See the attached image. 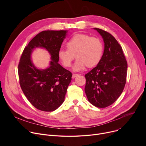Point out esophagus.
<instances>
[{
    "mask_svg": "<svg viewBox=\"0 0 146 146\" xmlns=\"http://www.w3.org/2000/svg\"><path fill=\"white\" fill-rule=\"evenodd\" d=\"M78 76V74L73 73V75H72V78H75L76 77H77V76Z\"/></svg>",
    "mask_w": 146,
    "mask_h": 146,
    "instance_id": "obj_1",
    "label": "esophagus"
}]
</instances>
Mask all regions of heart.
Here are the masks:
<instances>
[{
	"label": "heart",
	"instance_id": "heart-1",
	"mask_svg": "<svg viewBox=\"0 0 146 146\" xmlns=\"http://www.w3.org/2000/svg\"><path fill=\"white\" fill-rule=\"evenodd\" d=\"M66 46L67 49L59 50L58 56L66 68L70 66L76 57L73 66L75 71L84 69L86 66H95L100 61L103 53L102 41L99 37H91L87 34L77 33L73 35L68 40Z\"/></svg>",
	"mask_w": 146,
	"mask_h": 146
}]
</instances>
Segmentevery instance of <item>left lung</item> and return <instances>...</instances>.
<instances>
[{
	"label": "left lung",
	"instance_id": "8db88e82",
	"mask_svg": "<svg viewBox=\"0 0 146 146\" xmlns=\"http://www.w3.org/2000/svg\"><path fill=\"white\" fill-rule=\"evenodd\" d=\"M102 36L105 50L98 65L85 75V92L88 101L105 108L119 98L127 80V61L122 47L109 32L94 28Z\"/></svg>",
	"mask_w": 146,
	"mask_h": 146
}]
</instances>
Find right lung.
<instances>
[{
    "label": "right lung",
    "mask_w": 146,
    "mask_h": 146,
    "mask_svg": "<svg viewBox=\"0 0 146 146\" xmlns=\"http://www.w3.org/2000/svg\"><path fill=\"white\" fill-rule=\"evenodd\" d=\"M66 31H44L35 36L25 47L18 64L19 84L24 95L38 110L52 111L64 102L72 73L61 66L58 52ZM35 47L45 48L51 54L50 67L40 70L33 65L30 54Z\"/></svg>",
    "instance_id": "right-lung-1"
}]
</instances>
